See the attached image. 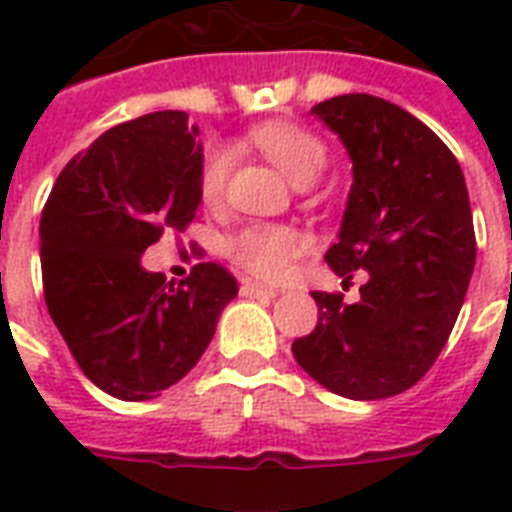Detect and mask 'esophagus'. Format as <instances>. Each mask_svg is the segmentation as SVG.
Here are the masks:
<instances>
[{"label":"esophagus","instance_id":"1","mask_svg":"<svg viewBox=\"0 0 512 512\" xmlns=\"http://www.w3.org/2000/svg\"><path fill=\"white\" fill-rule=\"evenodd\" d=\"M241 295H247V297H276L279 292L273 287H265V284H257V281L252 279H244L241 281Z\"/></svg>","mask_w":512,"mask_h":512}]
</instances>
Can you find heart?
Wrapping results in <instances>:
<instances>
[{
  "label": "heart",
  "mask_w": 512,
  "mask_h": 512,
  "mask_svg": "<svg viewBox=\"0 0 512 512\" xmlns=\"http://www.w3.org/2000/svg\"><path fill=\"white\" fill-rule=\"evenodd\" d=\"M249 140L297 185H308L327 167V146L319 135L292 122H268L252 130ZM231 151L212 146L201 159V201L215 207L228 188ZM300 252V236L287 225H247L228 241V255L257 279L276 281L289 271L292 257Z\"/></svg>",
  "instance_id": "heart-1"
}]
</instances>
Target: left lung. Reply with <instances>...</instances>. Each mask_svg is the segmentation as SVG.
Masks as SVG:
<instances>
[{
    "instance_id": "8db88e82",
    "label": "left lung",
    "mask_w": 512,
    "mask_h": 512,
    "mask_svg": "<svg viewBox=\"0 0 512 512\" xmlns=\"http://www.w3.org/2000/svg\"><path fill=\"white\" fill-rule=\"evenodd\" d=\"M311 114L353 162L340 241L324 260L345 287L356 273L364 284L356 303L311 292L319 324L292 353L337 396H396L436 364L468 292L476 231L465 177L444 140L396 103L353 92Z\"/></svg>"
}]
</instances>
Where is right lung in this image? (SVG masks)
<instances>
[{
  "mask_svg": "<svg viewBox=\"0 0 512 512\" xmlns=\"http://www.w3.org/2000/svg\"><path fill=\"white\" fill-rule=\"evenodd\" d=\"M201 143L183 111L103 132L52 185L39 223L44 303L71 356L108 396L151 401L183 380L239 284L196 263L175 287L140 255L196 220Z\"/></svg>",
  "mask_w": 512,
  "mask_h": 512,
  "instance_id": "obj_1",
  "label": "right lung"
}]
</instances>
